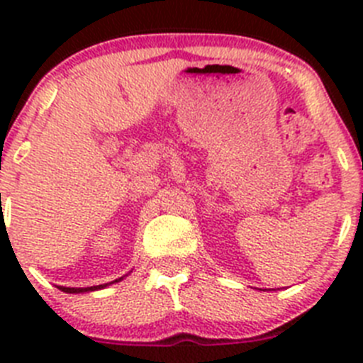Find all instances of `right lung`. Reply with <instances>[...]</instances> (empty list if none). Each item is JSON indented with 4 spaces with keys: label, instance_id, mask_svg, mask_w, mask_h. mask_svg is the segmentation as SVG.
<instances>
[{
    "label": "right lung",
    "instance_id": "add662e5",
    "mask_svg": "<svg viewBox=\"0 0 363 363\" xmlns=\"http://www.w3.org/2000/svg\"><path fill=\"white\" fill-rule=\"evenodd\" d=\"M121 280V278H120ZM118 281V280H114ZM114 281H111V284H114ZM108 284H104V285H94V287H57V289H62L63 293H86V291H98V289H104V287H107Z\"/></svg>",
    "mask_w": 363,
    "mask_h": 363
}]
</instances>
